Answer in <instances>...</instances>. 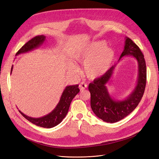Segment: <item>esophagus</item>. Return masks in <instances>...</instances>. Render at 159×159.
<instances>
[{"label": "esophagus", "instance_id": "obj_1", "mask_svg": "<svg viewBox=\"0 0 159 159\" xmlns=\"http://www.w3.org/2000/svg\"><path fill=\"white\" fill-rule=\"evenodd\" d=\"M79 87H80V90H84V89H86L87 87V85L86 84H85L84 82H81V83L80 84V85H79Z\"/></svg>", "mask_w": 159, "mask_h": 159}]
</instances>
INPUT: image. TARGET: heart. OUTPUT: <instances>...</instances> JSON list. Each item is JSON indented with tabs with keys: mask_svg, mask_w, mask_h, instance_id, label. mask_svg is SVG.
I'll list each match as a JSON object with an SVG mask.
<instances>
[{
	"mask_svg": "<svg viewBox=\"0 0 159 159\" xmlns=\"http://www.w3.org/2000/svg\"><path fill=\"white\" fill-rule=\"evenodd\" d=\"M74 58L80 63H84V74L89 79H96L105 74L112 66L115 58L114 49L107 47L103 41H92L80 47L74 54ZM69 70L76 72L78 67L70 62Z\"/></svg>",
	"mask_w": 159,
	"mask_h": 159,
	"instance_id": "b5f03b06",
	"label": "heart"
}]
</instances>
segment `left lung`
<instances>
[{
	"instance_id": "obj_1",
	"label": "left lung",
	"mask_w": 159,
	"mask_h": 159,
	"mask_svg": "<svg viewBox=\"0 0 159 159\" xmlns=\"http://www.w3.org/2000/svg\"><path fill=\"white\" fill-rule=\"evenodd\" d=\"M126 57L134 58L138 66L136 84L126 97L120 100L115 99L107 89V85L111 80L117 64L113 66L101 78L95 80L89 85L92 111L104 122L115 123L126 117L138 105L143 95L147 79L145 61L138 46L129 37H125L124 49L118 61Z\"/></svg>"
}]
</instances>
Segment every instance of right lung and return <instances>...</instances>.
<instances>
[{"mask_svg":"<svg viewBox=\"0 0 159 159\" xmlns=\"http://www.w3.org/2000/svg\"><path fill=\"white\" fill-rule=\"evenodd\" d=\"M45 39L46 37L43 35L34 37L28 42L26 43L16 53V56H18L20 54L30 52L31 51H34V49L39 48L43 44V43L45 41ZM12 70L13 66H12L10 74H12ZM78 87V84L68 85L66 87L56 107L53 109L52 112L40 118H33L27 116L26 114H24L20 110L19 112L28 121L36 125H38V126L46 128H53L61 123L62 121V120L66 116L71 102H72L74 97L80 92Z\"/></svg>","mask_w":159,"mask_h":159,"instance_id":"add662e5","label":"right lung"}]
</instances>
